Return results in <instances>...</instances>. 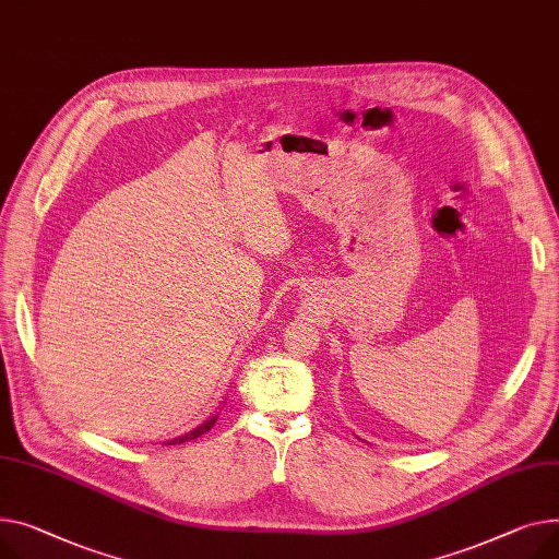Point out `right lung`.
I'll return each instance as SVG.
<instances>
[{
    "mask_svg": "<svg viewBox=\"0 0 559 559\" xmlns=\"http://www.w3.org/2000/svg\"><path fill=\"white\" fill-rule=\"evenodd\" d=\"M215 420L217 418H209L204 425H200L198 429H193V431H189L186 436H179V438H175V440H168V442H164V444H181V442H186V440H195V438H200L202 433H206L213 425H215Z\"/></svg>",
    "mask_w": 559,
    "mask_h": 559,
    "instance_id": "1",
    "label": "right lung"
}]
</instances>
